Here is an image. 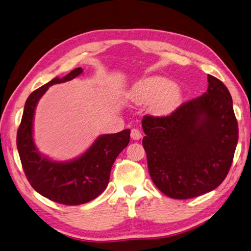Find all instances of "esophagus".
Returning <instances> with one entry per match:
<instances>
[{
	"instance_id": "1",
	"label": "esophagus",
	"mask_w": 251,
	"mask_h": 251,
	"mask_svg": "<svg viewBox=\"0 0 251 251\" xmlns=\"http://www.w3.org/2000/svg\"><path fill=\"white\" fill-rule=\"evenodd\" d=\"M131 138H132V140H134V141L141 140V138H142V133L140 132V130L132 129L131 130Z\"/></svg>"
}]
</instances>
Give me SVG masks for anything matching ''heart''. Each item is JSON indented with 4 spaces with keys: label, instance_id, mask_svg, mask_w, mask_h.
I'll return each mask as SVG.
<instances>
[{
    "label": "heart",
    "instance_id": "b5f03b06",
    "mask_svg": "<svg viewBox=\"0 0 251 251\" xmlns=\"http://www.w3.org/2000/svg\"><path fill=\"white\" fill-rule=\"evenodd\" d=\"M130 98L137 104L149 102L150 114L165 117L179 107L182 99L180 88L161 76L148 77L133 87Z\"/></svg>",
    "mask_w": 251,
    "mask_h": 251
}]
</instances>
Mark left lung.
<instances>
[{"label":"left lung","instance_id":"left-lung-1","mask_svg":"<svg viewBox=\"0 0 251 251\" xmlns=\"http://www.w3.org/2000/svg\"><path fill=\"white\" fill-rule=\"evenodd\" d=\"M203 96L181 104L165 117L145 116L150 177L172 199L186 200L214 190L230 171L238 126L227 88L208 75Z\"/></svg>","mask_w":251,"mask_h":251}]
</instances>
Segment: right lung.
Listing matches in <instances>:
<instances>
[{
	"label": "right lung",
	"mask_w": 251,
	"mask_h": 251,
	"mask_svg": "<svg viewBox=\"0 0 251 251\" xmlns=\"http://www.w3.org/2000/svg\"><path fill=\"white\" fill-rule=\"evenodd\" d=\"M82 73L77 68L33 91L27 98L17 132V148L22 169L30 185L50 201L63 205H80L98 198L108 185L116 158L130 142V129L99 136L90 148L72 161L58 162L38 151L33 141V118L37 102L48 88L74 79Z\"/></svg>",
	"instance_id": "1"
}]
</instances>
